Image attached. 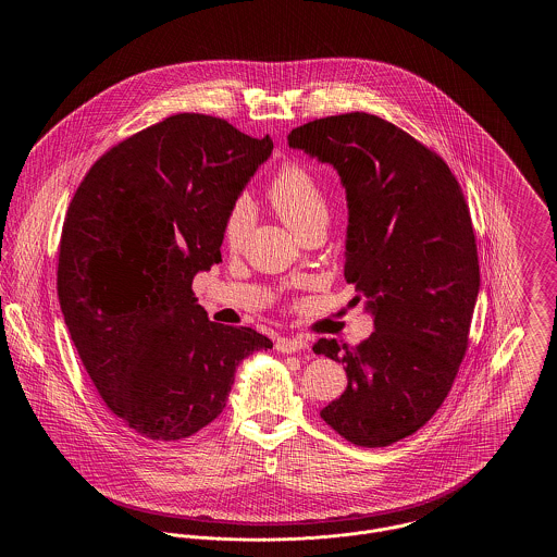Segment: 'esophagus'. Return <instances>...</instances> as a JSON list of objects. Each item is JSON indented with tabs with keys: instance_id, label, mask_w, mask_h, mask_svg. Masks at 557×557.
Instances as JSON below:
<instances>
[{
	"instance_id": "34e87169",
	"label": "esophagus",
	"mask_w": 557,
	"mask_h": 557,
	"mask_svg": "<svg viewBox=\"0 0 557 557\" xmlns=\"http://www.w3.org/2000/svg\"><path fill=\"white\" fill-rule=\"evenodd\" d=\"M309 346V343L305 341V338H280L277 343H275V348H277V352H298V350H305Z\"/></svg>"
}]
</instances>
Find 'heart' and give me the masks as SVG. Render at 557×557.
<instances>
[{"label":"heart","instance_id":"1","mask_svg":"<svg viewBox=\"0 0 557 557\" xmlns=\"http://www.w3.org/2000/svg\"><path fill=\"white\" fill-rule=\"evenodd\" d=\"M267 200L292 232L302 238L313 230L327 225V196L313 169L302 162L288 160L280 164L267 186ZM252 225V207L246 198H238L223 221V242L238 250Z\"/></svg>","mask_w":557,"mask_h":557}]
</instances>
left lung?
<instances>
[{
  "mask_svg": "<svg viewBox=\"0 0 557 557\" xmlns=\"http://www.w3.org/2000/svg\"><path fill=\"white\" fill-rule=\"evenodd\" d=\"M288 141L343 180L345 277L375 325L359 345L313 346L348 377L319 416L352 445L388 447L438 411L470 345L480 288L470 209L449 164L375 114L315 119Z\"/></svg>",
  "mask_w": 557,
  "mask_h": 557,
  "instance_id": "1",
  "label": "left lung"
}]
</instances>
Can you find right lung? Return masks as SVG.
<instances>
[{
    "mask_svg": "<svg viewBox=\"0 0 557 557\" xmlns=\"http://www.w3.org/2000/svg\"><path fill=\"white\" fill-rule=\"evenodd\" d=\"M271 150L269 135L182 112L112 146L71 200L60 309L96 391L144 438L182 441L211 424L239 361L273 346L209 321L191 290L221 261L223 221Z\"/></svg>",
    "mask_w": 557,
    "mask_h": 557,
    "instance_id": "obj_1",
    "label": "right lung"
}]
</instances>
